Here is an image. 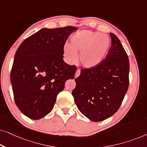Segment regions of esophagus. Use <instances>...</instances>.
Here are the masks:
<instances>
[{
    "instance_id": "34e87169",
    "label": "esophagus",
    "mask_w": 147,
    "mask_h": 147,
    "mask_svg": "<svg viewBox=\"0 0 147 147\" xmlns=\"http://www.w3.org/2000/svg\"><path fill=\"white\" fill-rule=\"evenodd\" d=\"M80 75V70L78 69L75 74V78H78Z\"/></svg>"
}]
</instances>
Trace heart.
I'll return each instance as SVG.
<instances>
[{
	"instance_id": "b5f03b06",
	"label": "heart",
	"mask_w": 147,
	"mask_h": 147,
	"mask_svg": "<svg viewBox=\"0 0 147 147\" xmlns=\"http://www.w3.org/2000/svg\"><path fill=\"white\" fill-rule=\"evenodd\" d=\"M110 44V39L105 34L84 30L71 36L70 44L64 45L63 55L67 63H73L77 59L76 52L80 51V63L84 67L92 69L97 67L105 59Z\"/></svg>"
}]
</instances>
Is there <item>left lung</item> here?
<instances>
[{
	"label": "left lung",
	"mask_w": 147,
	"mask_h": 147,
	"mask_svg": "<svg viewBox=\"0 0 147 147\" xmlns=\"http://www.w3.org/2000/svg\"><path fill=\"white\" fill-rule=\"evenodd\" d=\"M112 45L97 67L82 69L72 92L80 112L94 122L110 118L119 109L129 84V59L120 40L110 33Z\"/></svg>",
	"instance_id": "left-lung-1"
}]
</instances>
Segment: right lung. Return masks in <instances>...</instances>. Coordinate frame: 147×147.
I'll list each match as a JSON object with an SVG mask.
<instances>
[{
  "instance_id": "1",
  "label": "right lung",
  "mask_w": 147,
  "mask_h": 147,
  "mask_svg": "<svg viewBox=\"0 0 147 147\" xmlns=\"http://www.w3.org/2000/svg\"><path fill=\"white\" fill-rule=\"evenodd\" d=\"M76 30L71 26L43 28L24 40L16 51L11 73L14 99L31 119L47 115L65 82L74 78L76 67L64 62L63 48Z\"/></svg>"
}]
</instances>
